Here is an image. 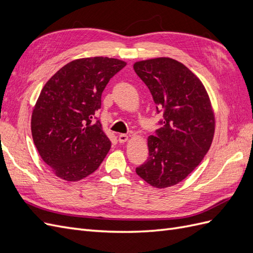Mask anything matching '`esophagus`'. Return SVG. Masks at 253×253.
<instances>
[{
  "label": "esophagus",
  "mask_w": 253,
  "mask_h": 253,
  "mask_svg": "<svg viewBox=\"0 0 253 253\" xmlns=\"http://www.w3.org/2000/svg\"><path fill=\"white\" fill-rule=\"evenodd\" d=\"M128 139V136L126 134H119L118 135V141L120 143H124Z\"/></svg>",
  "instance_id": "obj_1"
}]
</instances>
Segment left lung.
Returning <instances> with one entry per match:
<instances>
[{
    "label": "left lung",
    "instance_id": "obj_1",
    "mask_svg": "<svg viewBox=\"0 0 253 253\" xmlns=\"http://www.w3.org/2000/svg\"><path fill=\"white\" fill-rule=\"evenodd\" d=\"M134 71L151 91L162 127L148 138L149 157L136 168L156 188L178 183L201 164L214 134V114L201 80L178 61H139Z\"/></svg>",
    "mask_w": 253,
    "mask_h": 253
}]
</instances>
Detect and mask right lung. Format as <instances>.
<instances>
[{
	"label": "right lung",
	"mask_w": 253,
	"mask_h": 253,
	"mask_svg": "<svg viewBox=\"0 0 253 253\" xmlns=\"http://www.w3.org/2000/svg\"><path fill=\"white\" fill-rule=\"evenodd\" d=\"M126 65L108 57L72 61L42 88L32 116V134L43 162L58 177L76 181L95 172L111 149L95 113L102 91Z\"/></svg>",
	"instance_id": "add662e5"
}]
</instances>
